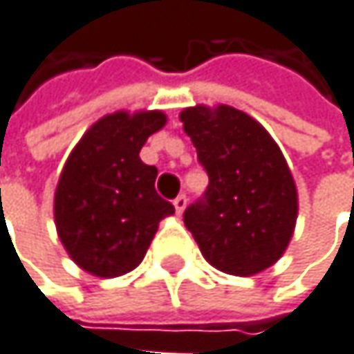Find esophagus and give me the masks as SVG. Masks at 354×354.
<instances>
[{"mask_svg": "<svg viewBox=\"0 0 354 354\" xmlns=\"http://www.w3.org/2000/svg\"><path fill=\"white\" fill-rule=\"evenodd\" d=\"M186 203H188V201H186V196H184V194H178L176 198H174V209H176L178 214H182V212H184V209H186Z\"/></svg>", "mask_w": 354, "mask_h": 354, "instance_id": "obj_1", "label": "esophagus"}]
</instances>
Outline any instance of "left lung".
Returning <instances> with one entry per match:
<instances>
[{"instance_id":"obj_1","label":"left lung","mask_w":354,"mask_h":354,"mask_svg":"<svg viewBox=\"0 0 354 354\" xmlns=\"http://www.w3.org/2000/svg\"><path fill=\"white\" fill-rule=\"evenodd\" d=\"M184 131L209 174L203 198L184 225L212 268L255 275L273 266L292 239L298 192L288 162L253 117L229 105L180 113Z\"/></svg>"}]
</instances>
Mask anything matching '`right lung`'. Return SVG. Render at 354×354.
I'll list each match as a JSON object with an SVG mask.
<instances>
[{
    "mask_svg": "<svg viewBox=\"0 0 354 354\" xmlns=\"http://www.w3.org/2000/svg\"><path fill=\"white\" fill-rule=\"evenodd\" d=\"M162 111L99 119L71 151L54 194L58 237L84 272L117 277L136 270L158 225L174 207L156 192L158 168L140 160Z\"/></svg>",
    "mask_w": 354,
    "mask_h": 354,
    "instance_id": "right-lung-1",
    "label": "right lung"
}]
</instances>
